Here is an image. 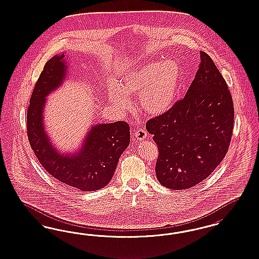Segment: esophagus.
I'll return each instance as SVG.
<instances>
[{
	"label": "esophagus",
	"instance_id": "obj_1",
	"mask_svg": "<svg viewBox=\"0 0 259 259\" xmlns=\"http://www.w3.org/2000/svg\"><path fill=\"white\" fill-rule=\"evenodd\" d=\"M135 137L140 141V140H144V139H146V137H147V131L144 129V128H141V129H139L138 131H136V133H135Z\"/></svg>",
	"mask_w": 259,
	"mask_h": 259
}]
</instances>
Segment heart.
Wrapping results in <instances>:
<instances>
[{
  "instance_id": "heart-1",
  "label": "heart",
  "mask_w": 259,
  "mask_h": 259,
  "mask_svg": "<svg viewBox=\"0 0 259 259\" xmlns=\"http://www.w3.org/2000/svg\"><path fill=\"white\" fill-rule=\"evenodd\" d=\"M119 81L120 88L115 81L108 87L111 102L124 108L128 105L125 94H141V108L159 115L172 106L181 82V68L172 60L146 63L126 72Z\"/></svg>"
}]
</instances>
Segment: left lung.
I'll list each match as a JSON object with an SVG mask.
<instances>
[{
	"mask_svg": "<svg viewBox=\"0 0 259 259\" xmlns=\"http://www.w3.org/2000/svg\"><path fill=\"white\" fill-rule=\"evenodd\" d=\"M200 58L185 97L146 123L158 149L157 180L172 190L191 188L207 179L225 157L232 140V95L212 58L203 51Z\"/></svg>",
	"mask_w": 259,
	"mask_h": 259,
	"instance_id": "left-lung-1",
	"label": "left lung"
}]
</instances>
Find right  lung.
Wrapping results in <instances>:
<instances>
[{
  "instance_id": "right-lung-1",
  "label": "right lung",
  "mask_w": 259,
  "mask_h": 259,
  "mask_svg": "<svg viewBox=\"0 0 259 259\" xmlns=\"http://www.w3.org/2000/svg\"><path fill=\"white\" fill-rule=\"evenodd\" d=\"M63 58V54L50 59L35 84L27 108V138L35 156L50 176L69 187L96 191L112 180L118 158L129 145L130 126L125 121L93 126L78 154L70 157L57 153L44 129L42 110L45 98L62 84L65 77Z\"/></svg>"
}]
</instances>
